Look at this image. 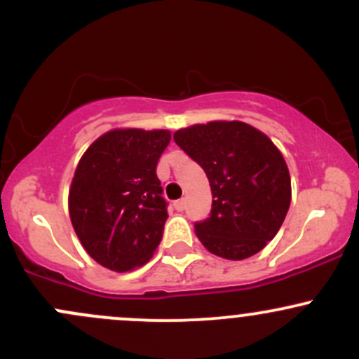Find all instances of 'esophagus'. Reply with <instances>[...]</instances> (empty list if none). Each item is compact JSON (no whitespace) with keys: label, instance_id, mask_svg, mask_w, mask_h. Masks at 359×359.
Wrapping results in <instances>:
<instances>
[{"label":"esophagus","instance_id":"esophagus-1","mask_svg":"<svg viewBox=\"0 0 359 359\" xmlns=\"http://www.w3.org/2000/svg\"><path fill=\"white\" fill-rule=\"evenodd\" d=\"M174 208L177 209V211H184V209H185V199H179V201H175V203H174Z\"/></svg>","mask_w":359,"mask_h":359}]
</instances>
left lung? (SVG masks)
I'll return each mask as SVG.
<instances>
[{"instance_id": "left-lung-1", "label": "left lung", "mask_w": 359, "mask_h": 359, "mask_svg": "<svg viewBox=\"0 0 359 359\" xmlns=\"http://www.w3.org/2000/svg\"><path fill=\"white\" fill-rule=\"evenodd\" d=\"M174 140L204 168L211 185V214L196 222L201 243L226 259H245L265 248L292 199L290 174L273 142L243 121L192 125L175 131Z\"/></svg>"}]
</instances>
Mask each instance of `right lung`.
<instances>
[{
	"mask_svg": "<svg viewBox=\"0 0 359 359\" xmlns=\"http://www.w3.org/2000/svg\"><path fill=\"white\" fill-rule=\"evenodd\" d=\"M170 131L111 130L84 151L69 189V214L89 257L113 271L135 270L154 257L167 203L156 163Z\"/></svg>",
	"mask_w": 359,
	"mask_h": 359,
	"instance_id": "add662e5",
	"label": "right lung"
}]
</instances>
